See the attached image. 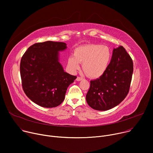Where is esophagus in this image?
Masks as SVG:
<instances>
[{
  "label": "esophagus",
  "mask_w": 153,
  "mask_h": 153,
  "mask_svg": "<svg viewBox=\"0 0 153 153\" xmlns=\"http://www.w3.org/2000/svg\"><path fill=\"white\" fill-rule=\"evenodd\" d=\"M76 81H81V80H82V78H81V77H79V76H78L77 78H76Z\"/></svg>",
  "instance_id": "1"
}]
</instances>
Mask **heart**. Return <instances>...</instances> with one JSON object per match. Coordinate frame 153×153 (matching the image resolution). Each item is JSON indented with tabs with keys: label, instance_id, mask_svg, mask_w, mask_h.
<instances>
[{
	"label": "heart",
	"instance_id": "obj_1",
	"mask_svg": "<svg viewBox=\"0 0 153 153\" xmlns=\"http://www.w3.org/2000/svg\"><path fill=\"white\" fill-rule=\"evenodd\" d=\"M112 58L110 48L101 44H86L76 47L74 56H71L67 61L69 69L74 72L82 64V69L91 78L103 76L108 70Z\"/></svg>",
	"mask_w": 153,
	"mask_h": 153
}]
</instances>
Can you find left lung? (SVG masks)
I'll return each mask as SVG.
<instances>
[{"instance_id":"left-lung-1","label":"left lung","mask_w":153,"mask_h":153,"mask_svg":"<svg viewBox=\"0 0 153 153\" xmlns=\"http://www.w3.org/2000/svg\"><path fill=\"white\" fill-rule=\"evenodd\" d=\"M133 73V62L125 48H114L105 74L91 81L86 101L92 109L107 111L119 105L128 95Z\"/></svg>"}]
</instances>
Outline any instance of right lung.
<instances>
[{
    "mask_svg": "<svg viewBox=\"0 0 153 153\" xmlns=\"http://www.w3.org/2000/svg\"><path fill=\"white\" fill-rule=\"evenodd\" d=\"M66 48L64 42H38L30 46L21 58L23 90L40 106L51 108L61 104L68 87L76 78L65 72L59 62V52Z\"/></svg>",
    "mask_w": 153,
    "mask_h": 153,
    "instance_id": "1",
    "label": "right lung"
}]
</instances>
